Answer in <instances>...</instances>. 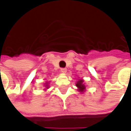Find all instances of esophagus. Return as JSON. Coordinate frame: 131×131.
Returning a JSON list of instances; mask_svg holds the SVG:
<instances>
[{
  "instance_id": "obj_1",
  "label": "esophagus",
  "mask_w": 131,
  "mask_h": 131,
  "mask_svg": "<svg viewBox=\"0 0 131 131\" xmlns=\"http://www.w3.org/2000/svg\"><path fill=\"white\" fill-rule=\"evenodd\" d=\"M60 71H61V72H62V73H66V72H67V69L61 68Z\"/></svg>"
}]
</instances>
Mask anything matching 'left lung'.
<instances>
[{"instance_id":"obj_1","label":"left lung","mask_w":131,"mask_h":131,"mask_svg":"<svg viewBox=\"0 0 131 131\" xmlns=\"http://www.w3.org/2000/svg\"><path fill=\"white\" fill-rule=\"evenodd\" d=\"M76 85L78 88V90L81 93H84V91H85V85L83 83V80L79 79L76 83Z\"/></svg>"}]
</instances>
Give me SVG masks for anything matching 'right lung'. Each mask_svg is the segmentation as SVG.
<instances>
[{"mask_svg":"<svg viewBox=\"0 0 131 131\" xmlns=\"http://www.w3.org/2000/svg\"><path fill=\"white\" fill-rule=\"evenodd\" d=\"M46 85L45 87H46V88L48 89V84H46V85ZM45 90H46V88H45Z\"/></svg>","mask_w":131,"mask_h":131,"instance_id":"1","label":"right lung"}]
</instances>
